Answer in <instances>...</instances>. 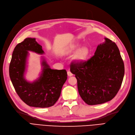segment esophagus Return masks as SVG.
Wrapping results in <instances>:
<instances>
[{"mask_svg":"<svg viewBox=\"0 0 135 135\" xmlns=\"http://www.w3.org/2000/svg\"><path fill=\"white\" fill-rule=\"evenodd\" d=\"M68 75L70 77V76H72L73 75V74L71 72H70V71H68Z\"/></svg>","mask_w":135,"mask_h":135,"instance_id":"esophagus-1","label":"esophagus"}]
</instances>
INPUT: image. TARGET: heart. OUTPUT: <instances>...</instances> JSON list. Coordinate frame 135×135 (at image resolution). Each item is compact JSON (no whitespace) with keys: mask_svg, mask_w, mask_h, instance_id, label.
I'll use <instances>...</instances> for the list:
<instances>
[{"mask_svg":"<svg viewBox=\"0 0 135 135\" xmlns=\"http://www.w3.org/2000/svg\"><path fill=\"white\" fill-rule=\"evenodd\" d=\"M80 44L79 43H74L69 47L66 49L67 53H71L74 52L79 47ZM91 54V50L88 47H82L80 48L73 56V60L78 64H82L87 61Z\"/></svg>","mask_w":135,"mask_h":135,"instance_id":"heart-1","label":"heart"}]
</instances>
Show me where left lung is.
Instances as JSON below:
<instances>
[{"mask_svg":"<svg viewBox=\"0 0 135 135\" xmlns=\"http://www.w3.org/2000/svg\"><path fill=\"white\" fill-rule=\"evenodd\" d=\"M98 45L94 55L82 64L71 62L70 71L75 75L81 98L88 105L111 100L123 82L125 68L115 43L107 38Z\"/></svg>","mask_w":135,"mask_h":135,"instance_id":"1","label":"left lung"}]
</instances>
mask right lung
Listing matches in <instances>:
<instances>
[{"label": "right lung", "instance_id": "1", "mask_svg": "<svg viewBox=\"0 0 135 135\" xmlns=\"http://www.w3.org/2000/svg\"><path fill=\"white\" fill-rule=\"evenodd\" d=\"M35 38H27L15 47L9 66V76L15 91L26 104L36 108H48L58 100L62 86L67 80L66 70H54L43 57L42 71L32 82L25 78L28 51L44 53Z\"/></svg>", "mask_w": 135, "mask_h": 135}]
</instances>
